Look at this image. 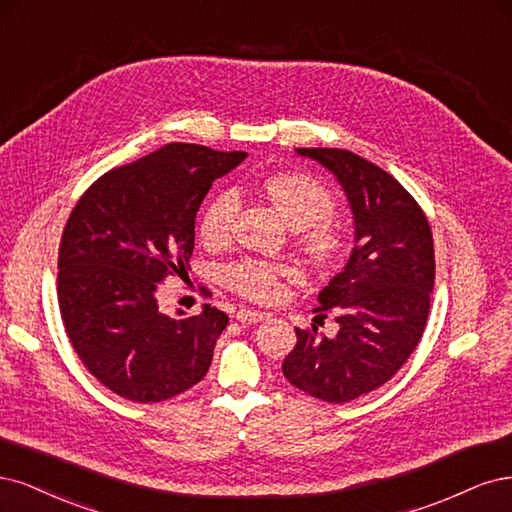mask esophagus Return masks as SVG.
Listing matches in <instances>:
<instances>
[{
    "label": "esophagus",
    "instance_id": "34e87169",
    "mask_svg": "<svg viewBox=\"0 0 512 512\" xmlns=\"http://www.w3.org/2000/svg\"><path fill=\"white\" fill-rule=\"evenodd\" d=\"M236 319H238L240 323H246V325H255V323L263 321V312H259V310H249V308H240V310L236 312Z\"/></svg>",
    "mask_w": 512,
    "mask_h": 512
}]
</instances>
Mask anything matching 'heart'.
Returning <instances> with one entry per match:
<instances>
[{"mask_svg": "<svg viewBox=\"0 0 512 512\" xmlns=\"http://www.w3.org/2000/svg\"><path fill=\"white\" fill-rule=\"evenodd\" d=\"M263 193L280 212V217L298 229L295 244L312 266L327 268L344 249L342 229L329 219L336 212V197L317 178L306 174H274L263 180ZM240 210L238 193L221 189L206 202L200 223V238L208 246H223L234 232ZM295 270L285 263L261 259H240L221 268V280L227 289L253 302H274L283 295L285 280H293Z\"/></svg>", "mask_w": 512, "mask_h": 512, "instance_id": "heart-1", "label": "heart"}]
</instances>
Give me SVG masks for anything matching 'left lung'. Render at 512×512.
Wrapping results in <instances>:
<instances>
[{"label":"left lung","instance_id":"left-lung-1","mask_svg":"<svg viewBox=\"0 0 512 512\" xmlns=\"http://www.w3.org/2000/svg\"><path fill=\"white\" fill-rule=\"evenodd\" d=\"M332 170L355 217V249L319 293L315 312H336L338 334L295 327L287 381L312 398L344 404L385 385L415 351L430 315L436 259L425 212L398 180L342 148H298Z\"/></svg>","mask_w":512,"mask_h":512}]
</instances>
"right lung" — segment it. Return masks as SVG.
<instances>
[{
  "label": "right lung",
  "mask_w": 512,
  "mask_h": 512,
  "mask_svg": "<svg viewBox=\"0 0 512 512\" xmlns=\"http://www.w3.org/2000/svg\"><path fill=\"white\" fill-rule=\"evenodd\" d=\"M244 157L172 142L102 174L72 208L57 261L63 327L85 368L121 398L170 400L208 372L227 315L206 304L176 321L159 312L157 291L187 274L195 214Z\"/></svg>",
  "instance_id": "right-lung-1"
}]
</instances>
